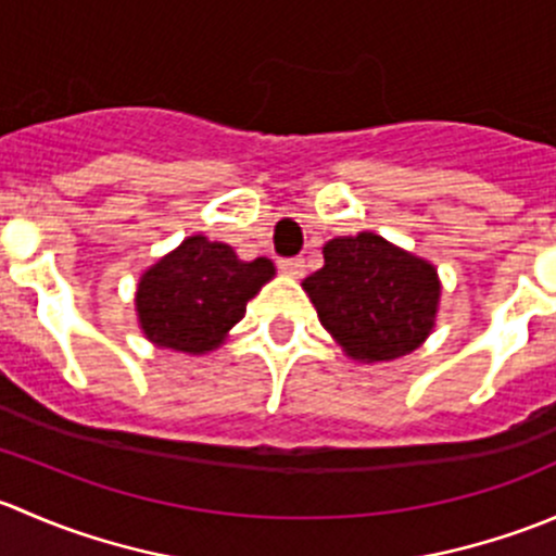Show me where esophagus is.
<instances>
[{
    "label": "esophagus",
    "instance_id": "34e87169",
    "mask_svg": "<svg viewBox=\"0 0 556 556\" xmlns=\"http://www.w3.org/2000/svg\"><path fill=\"white\" fill-rule=\"evenodd\" d=\"M279 268H282L285 274H290V277H301V274H304V268H306V263H304V257H301V255L282 257V261H279Z\"/></svg>",
    "mask_w": 556,
    "mask_h": 556
}]
</instances>
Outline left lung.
I'll list each match as a JSON object with an SVG mask.
<instances>
[{
	"mask_svg": "<svg viewBox=\"0 0 556 556\" xmlns=\"http://www.w3.org/2000/svg\"><path fill=\"white\" fill-rule=\"evenodd\" d=\"M325 266L304 279L319 323L357 361H392L417 350L435 323V268L377 233L330 239Z\"/></svg>",
	"mask_w": 556,
	"mask_h": 556,
	"instance_id": "8db88e82",
	"label": "left lung"
}]
</instances>
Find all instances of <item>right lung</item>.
I'll list each match as a JSON object with an SVG mask.
<instances>
[{"mask_svg": "<svg viewBox=\"0 0 556 556\" xmlns=\"http://www.w3.org/2000/svg\"><path fill=\"white\" fill-rule=\"evenodd\" d=\"M271 277L266 257L244 263L228 244L190 237L139 279V323L153 344L201 355L220 344Z\"/></svg>", "mask_w": 556, "mask_h": 556, "instance_id": "right-lung-1", "label": "right lung"}]
</instances>
